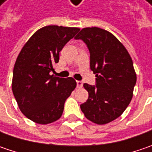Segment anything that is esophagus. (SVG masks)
<instances>
[{
    "mask_svg": "<svg viewBox=\"0 0 152 152\" xmlns=\"http://www.w3.org/2000/svg\"><path fill=\"white\" fill-rule=\"evenodd\" d=\"M83 85V82H81V81H76V87H77V88H82Z\"/></svg>",
    "mask_w": 152,
    "mask_h": 152,
    "instance_id": "1",
    "label": "esophagus"
}]
</instances>
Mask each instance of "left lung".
<instances>
[{"instance_id":"1","label":"left lung","mask_w":152,"mask_h":152,"mask_svg":"<svg viewBox=\"0 0 152 152\" xmlns=\"http://www.w3.org/2000/svg\"><path fill=\"white\" fill-rule=\"evenodd\" d=\"M82 40L90 53V69L95 85L84 83L88 99L80 105L84 115L97 124L116 119L129 106L136 84L132 58L116 37L97 27L84 28L75 37Z\"/></svg>"}]
</instances>
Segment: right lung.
Here are the masks:
<instances>
[{
  "mask_svg": "<svg viewBox=\"0 0 152 152\" xmlns=\"http://www.w3.org/2000/svg\"><path fill=\"white\" fill-rule=\"evenodd\" d=\"M80 30L48 25L38 30L25 43L13 68L12 89L23 115L39 124L60 118L67 98L76 87L72 77L51 75L59 52Z\"/></svg>",
  "mask_w": 152,
  "mask_h": 152,
  "instance_id": "add662e5",
  "label": "right lung"
}]
</instances>
